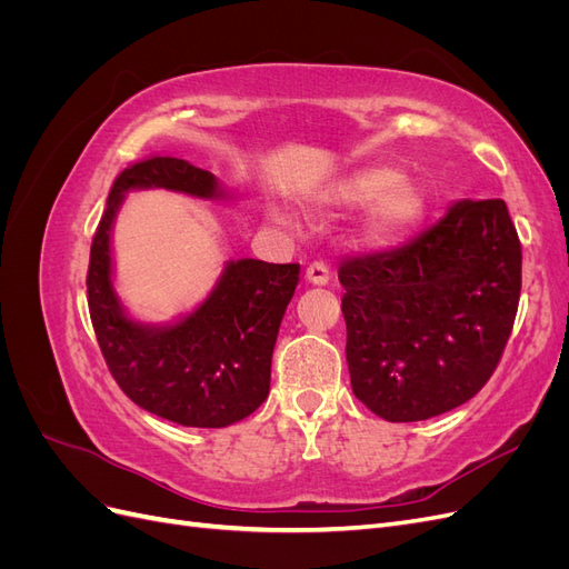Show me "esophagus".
I'll return each mask as SVG.
<instances>
[{"instance_id":"1","label":"esophagus","mask_w":569,"mask_h":569,"mask_svg":"<svg viewBox=\"0 0 569 569\" xmlns=\"http://www.w3.org/2000/svg\"><path fill=\"white\" fill-rule=\"evenodd\" d=\"M330 278H332V270L325 261H313L311 266L306 268V280L311 284H318V287L327 284V282H330Z\"/></svg>"}]
</instances>
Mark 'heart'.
Instances as JSON below:
<instances>
[{
	"instance_id": "obj_1",
	"label": "heart",
	"mask_w": 569,
	"mask_h": 569,
	"mask_svg": "<svg viewBox=\"0 0 569 569\" xmlns=\"http://www.w3.org/2000/svg\"><path fill=\"white\" fill-rule=\"evenodd\" d=\"M335 206L358 209L377 199L368 220V232L375 239L401 232L422 211V197L410 182H401V173L393 168L375 166L356 170V173L339 180L330 194Z\"/></svg>"
}]
</instances>
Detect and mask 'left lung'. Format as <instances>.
<instances>
[{
	"label": "left lung",
	"instance_id": "obj_1",
	"mask_svg": "<svg viewBox=\"0 0 569 569\" xmlns=\"http://www.w3.org/2000/svg\"><path fill=\"white\" fill-rule=\"evenodd\" d=\"M347 363L375 416H441L489 382L518 316L522 247L503 199L460 201L406 244L347 256Z\"/></svg>",
	"mask_w": 569,
	"mask_h": 569
}]
</instances>
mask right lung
<instances>
[{
  "label": "right lung",
  "mask_w": 569,
  "mask_h": 569,
  "mask_svg": "<svg viewBox=\"0 0 569 569\" xmlns=\"http://www.w3.org/2000/svg\"><path fill=\"white\" fill-rule=\"evenodd\" d=\"M166 187L218 197L213 173L176 157L137 161L116 176L92 237L88 306L101 356L132 403L184 427H228L268 399L270 360L284 308L299 284V263L244 258L230 263L199 311L178 325H137L111 289L109 232L123 192Z\"/></svg>",
  "instance_id": "1"
}]
</instances>
